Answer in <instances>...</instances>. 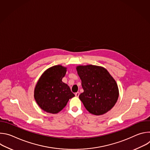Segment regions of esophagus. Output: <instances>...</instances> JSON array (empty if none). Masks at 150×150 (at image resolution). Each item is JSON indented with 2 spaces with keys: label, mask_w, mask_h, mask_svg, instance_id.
<instances>
[{
  "label": "esophagus",
  "mask_w": 150,
  "mask_h": 150,
  "mask_svg": "<svg viewBox=\"0 0 150 150\" xmlns=\"http://www.w3.org/2000/svg\"><path fill=\"white\" fill-rule=\"evenodd\" d=\"M75 96H76V97H79V92H77V93H76L75 94Z\"/></svg>",
  "instance_id": "1"
}]
</instances>
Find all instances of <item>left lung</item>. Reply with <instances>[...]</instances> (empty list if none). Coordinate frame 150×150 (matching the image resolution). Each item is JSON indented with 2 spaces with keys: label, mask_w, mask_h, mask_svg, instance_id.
Wrapping results in <instances>:
<instances>
[{
  "label": "left lung",
  "mask_w": 150,
  "mask_h": 150,
  "mask_svg": "<svg viewBox=\"0 0 150 150\" xmlns=\"http://www.w3.org/2000/svg\"><path fill=\"white\" fill-rule=\"evenodd\" d=\"M76 69L83 90L79 98L85 109L97 116L110 110L119 93L116 81L108 70L93 65H79Z\"/></svg>",
  "instance_id": "1"
}]
</instances>
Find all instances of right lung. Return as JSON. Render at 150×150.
Returning <instances> with one entry per match:
<instances>
[{
    "label": "right lung",
    "mask_w": 150,
    "mask_h": 150,
    "mask_svg": "<svg viewBox=\"0 0 150 150\" xmlns=\"http://www.w3.org/2000/svg\"><path fill=\"white\" fill-rule=\"evenodd\" d=\"M67 69L60 65L50 67L42 73L35 85L34 98L40 108L47 113H59L75 96L68 85L62 81Z\"/></svg>",
    "instance_id": "obj_1"
}]
</instances>
